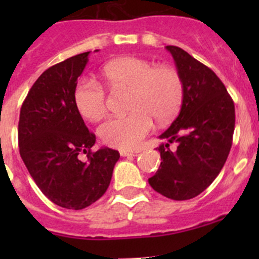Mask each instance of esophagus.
Here are the masks:
<instances>
[{"instance_id": "esophagus-1", "label": "esophagus", "mask_w": 259, "mask_h": 259, "mask_svg": "<svg viewBox=\"0 0 259 259\" xmlns=\"http://www.w3.org/2000/svg\"><path fill=\"white\" fill-rule=\"evenodd\" d=\"M120 155H121V156H135V155H137V153H134V151L121 150V151H120Z\"/></svg>"}]
</instances>
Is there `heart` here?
I'll use <instances>...</instances> for the list:
<instances>
[{
  "label": "heart",
  "mask_w": 259,
  "mask_h": 259,
  "mask_svg": "<svg viewBox=\"0 0 259 259\" xmlns=\"http://www.w3.org/2000/svg\"><path fill=\"white\" fill-rule=\"evenodd\" d=\"M103 77L113 91L129 90L125 116L111 117L99 126V137L106 145L133 150L153 132L154 120L166 122L179 113L184 99V82L174 67L154 66L134 56L113 60L103 69ZM74 103L85 119L96 121L108 109L106 93L100 83L82 80L74 91Z\"/></svg>",
  "instance_id": "obj_1"
}]
</instances>
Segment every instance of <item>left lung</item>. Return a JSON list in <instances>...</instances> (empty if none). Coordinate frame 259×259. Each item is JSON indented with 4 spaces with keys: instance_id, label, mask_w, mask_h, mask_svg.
Here are the masks:
<instances>
[{
    "instance_id": "8db88e82",
    "label": "left lung",
    "mask_w": 259,
    "mask_h": 259,
    "mask_svg": "<svg viewBox=\"0 0 259 259\" xmlns=\"http://www.w3.org/2000/svg\"><path fill=\"white\" fill-rule=\"evenodd\" d=\"M184 82L182 109L160 139L161 163L149 184L155 192L174 200L199 195L217 178L233 142L234 103L213 70L177 46H166Z\"/></svg>"
}]
</instances>
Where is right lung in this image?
<instances>
[{
    "label": "right lung",
    "mask_w": 259,
    "mask_h": 259,
    "mask_svg": "<svg viewBox=\"0 0 259 259\" xmlns=\"http://www.w3.org/2000/svg\"><path fill=\"white\" fill-rule=\"evenodd\" d=\"M89 54L44 71L28 91L18 120L20 155L28 173L52 203L74 210L103 197L120 158L110 148L91 150L95 134L75 106L74 91ZM82 153L85 161L80 160Z\"/></svg>",
    "instance_id": "right-lung-1"
}]
</instances>
